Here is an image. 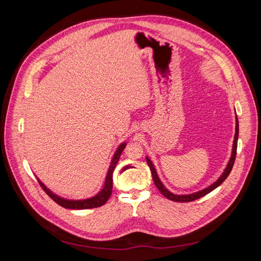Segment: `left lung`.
<instances>
[{
	"label": "left lung",
	"mask_w": 261,
	"mask_h": 261,
	"mask_svg": "<svg viewBox=\"0 0 261 261\" xmlns=\"http://www.w3.org/2000/svg\"><path fill=\"white\" fill-rule=\"evenodd\" d=\"M238 139H239V120L238 117H236V125H235V135H234V141H233V149H232V154H231V158H230V161H228L226 168L224 170V172L222 173V175H221L215 183L211 184L210 186H208L207 188L202 189V191H199L197 193H194V194H189V195H175L171 193L170 191H168L167 187H165L162 181L160 180L159 176H158L156 174V171L153 167V164L151 162V160L149 159V158L147 156L146 160H147V163L149 165L150 168V171H151V174H152V178H153V181L154 184L156 186V188L159 189L160 193L164 196L167 197L168 199L170 200H173V201H178V202H188V201H193V200H196L198 198H201V197L206 196L207 194H209L210 192H212L213 189H216L218 186H220L221 184L223 183V181L225 180V178L228 176V174H230L231 171H232V168L234 165V161H235V158H236V149H238Z\"/></svg>",
	"instance_id": "8db88e82"
}]
</instances>
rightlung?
I'll return each mask as SVG.
<instances>
[{"instance_id": "obj_1", "label": "right lung", "mask_w": 261, "mask_h": 261, "mask_svg": "<svg viewBox=\"0 0 261 261\" xmlns=\"http://www.w3.org/2000/svg\"><path fill=\"white\" fill-rule=\"evenodd\" d=\"M125 147H126V143H122L120 146H118L117 150L113 155L111 164H110V168H109L108 174H107V177H106L103 188H102L96 196L91 197V198L81 199V200L65 199V198H62V197L52 193L50 189L46 188V186L42 183V181L38 178L39 184H40V186L43 188V191L46 194H48L50 198L53 199L58 204H60L61 207H64V208H67V209H90V208L100 207V206H102V204H105L108 201V199L110 198V196H111V194H112L113 171L116 167L118 160H120L121 153H122V151H123Z\"/></svg>"}]
</instances>
